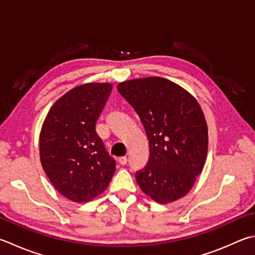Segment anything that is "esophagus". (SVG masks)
Wrapping results in <instances>:
<instances>
[{
  "label": "esophagus",
  "instance_id": "obj_1",
  "mask_svg": "<svg viewBox=\"0 0 255 255\" xmlns=\"http://www.w3.org/2000/svg\"><path fill=\"white\" fill-rule=\"evenodd\" d=\"M127 162H128V158H127V156H121V157H119V163L121 165H126L127 164Z\"/></svg>",
  "mask_w": 255,
  "mask_h": 255
}]
</instances>
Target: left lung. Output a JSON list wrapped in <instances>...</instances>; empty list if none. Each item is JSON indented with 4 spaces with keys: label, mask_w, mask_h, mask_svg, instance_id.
<instances>
[{
    "label": "left lung",
    "mask_w": 255,
    "mask_h": 255,
    "mask_svg": "<svg viewBox=\"0 0 255 255\" xmlns=\"http://www.w3.org/2000/svg\"><path fill=\"white\" fill-rule=\"evenodd\" d=\"M145 128L150 157L135 177L156 203L183 198L202 172L208 154V126L196 99L179 84L160 76L118 84Z\"/></svg>",
    "instance_id": "8db88e82"
}]
</instances>
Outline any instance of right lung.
I'll list each match as a JSON object with an SVG mask.
<instances>
[{
	"mask_svg": "<svg viewBox=\"0 0 255 255\" xmlns=\"http://www.w3.org/2000/svg\"><path fill=\"white\" fill-rule=\"evenodd\" d=\"M111 91V83L76 86L52 105L43 122V170L56 191L76 203L103 193L115 172L114 158L95 131Z\"/></svg>",
	"mask_w": 255,
	"mask_h": 255,
	"instance_id": "1",
	"label": "right lung"
}]
</instances>
